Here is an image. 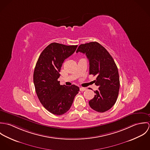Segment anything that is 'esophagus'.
<instances>
[{
	"label": "esophagus",
	"instance_id": "esophagus-1",
	"mask_svg": "<svg viewBox=\"0 0 150 150\" xmlns=\"http://www.w3.org/2000/svg\"><path fill=\"white\" fill-rule=\"evenodd\" d=\"M86 88H83V87H81V88H80V91H86Z\"/></svg>",
	"mask_w": 150,
	"mask_h": 150
}]
</instances>
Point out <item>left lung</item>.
<instances>
[{"instance_id":"obj_1","label":"left lung","mask_w":150,"mask_h":150,"mask_svg":"<svg viewBox=\"0 0 150 150\" xmlns=\"http://www.w3.org/2000/svg\"><path fill=\"white\" fill-rule=\"evenodd\" d=\"M86 54L89 62V74L96 76L94 83L99 89L89 100L90 107L99 112H105L115 103L120 89L117 66L106 49L98 42L81 44L76 52Z\"/></svg>"}]
</instances>
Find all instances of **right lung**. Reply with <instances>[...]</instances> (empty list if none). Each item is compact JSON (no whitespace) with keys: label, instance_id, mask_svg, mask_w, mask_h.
I'll use <instances>...</instances> for the list:
<instances>
[{"label":"right lung","instance_id":"right-lung-1","mask_svg":"<svg viewBox=\"0 0 150 150\" xmlns=\"http://www.w3.org/2000/svg\"><path fill=\"white\" fill-rule=\"evenodd\" d=\"M77 47V45L51 43L42 51L36 64L33 82L36 94L44 107L53 114L66 112L80 91L77 86H61L58 81L62 64Z\"/></svg>","mask_w":150,"mask_h":150}]
</instances>
